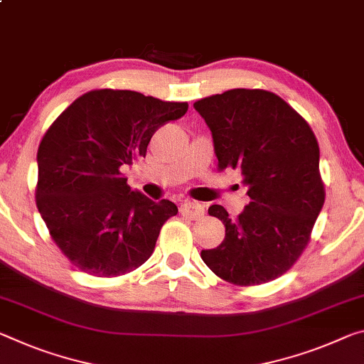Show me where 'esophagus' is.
Instances as JSON below:
<instances>
[{
  "instance_id": "obj_1",
  "label": "esophagus",
  "mask_w": 364,
  "mask_h": 364,
  "mask_svg": "<svg viewBox=\"0 0 364 364\" xmlns=\"http://www.w3.org/2000/svg\"><path fill=\"white\" fill-rule=\"evenodd\" d=\"M180 212H181V215L196 220V218H200L204 215V205L196 203V200H186V203L181 204Z\"/></svg>"
}]
</instances>
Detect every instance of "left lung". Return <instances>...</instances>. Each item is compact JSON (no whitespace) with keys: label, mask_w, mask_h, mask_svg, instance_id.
I'll return each mask as SVG.
<instances>
[{"label":"left lung","mask_w":364,"mask_h":364,"mask_svg":"<svg viewBox=\"0 0 364 364\" xmlns=\"http://www.w3.org/2000/svg\"><path fill=\"white\" fill-rule=\"evenodd\" d=\"M194 108L212 132L218 168L241 170L251 199L236 218L209 207L225 225V240L200 257L233 285L274 280L301 256L324 205L314 132L284 99L261 89L227 90Z\"/></svg>","instance_id":"obj_1"}]
</instances>
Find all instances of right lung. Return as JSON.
<instances>
[{
  "mask_svg": "<svg viewBox=\"0 0 364 364\" xmlns=\"http://www.w3.org/2000/svg\"><path fill=\"white\" fill-rule=\"evenodd\" d=\"M186 112V102L90 90L45 132L37 152V207L51 240L82 272L124 275L152 256L160 228L178 207L132 191L123 168L146 157L160 126Z\"/></svg>",
  "mask_w": 364,
  "mask_h": 364,
  "instance_id": "1",
  "label": "right lung"
}]
</instances>
